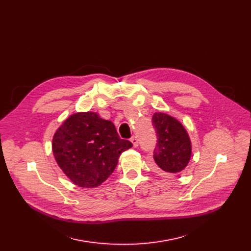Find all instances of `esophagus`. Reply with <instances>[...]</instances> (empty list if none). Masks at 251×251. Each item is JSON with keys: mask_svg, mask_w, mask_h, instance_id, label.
I'll list each match as a JSON object with an SVG mask.
<instances>
[{"mask_svg": "<svg viewBox=\"0 0 251 251\" xmlns=\"http://www.w3.org/2000/svg\"><path fill=\"white\" fill-rule=\"evenodd\" d=\"M130 141L132 142L134 147H137L138 146V139H137V137H136V136H133V137L130 139Z\"/></svg>", "mask_w": 251, "mask_h": 251, "instance_id": "1", "label": "esophagus"}]
</instances>
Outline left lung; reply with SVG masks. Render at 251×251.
Instances as JSON below:
<instances>
[{"instance_id":"1","label":"left lung","mask_w":251,"mask_h":251,"mask_svg":"<svg viewBox=\"0 0 251 251\" xmlns=\"http://www.w3.org/2000/svg\"><path fill=\"white\" fill-rule=\"evenodd\" d=\"M152 122L158 138L153 155L158 168L170 174L184 170L192 155V143L185 127L164 112H155Z\"/></svg>"}]
</instances>
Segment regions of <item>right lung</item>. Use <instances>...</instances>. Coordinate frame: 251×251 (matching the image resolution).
Listing matches in <instances>:
<instances>
[{
    "label": "right lung",
    "mask_w": 251,
    "mask_h": 251,
    "mask_svg": "<svg viewBox=\"0 0 251 251\" xmlns=\"http://www.w3.org/2000/svg\"><path fill=\"white\" fill-rule=\"evenodd\" d=\"M133 145L119 137L114 124L96 112H78L56 130L55 160L73 183L83 188L101 185L113 173L121 153Z\"/></svg>",
    "instance_id": "1"
}]
</instances>
